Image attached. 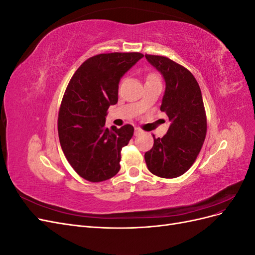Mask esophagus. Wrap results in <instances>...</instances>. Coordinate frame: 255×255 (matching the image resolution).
<instances>
[{
	"instance_id": "34e87169",
	"label": "esophagus",
	"mask_w": 255,
	"mask_h": 255,
	"mask_svg": "<svg viewBox=\"0 0 255 255\" xmlns=\"http://www.w3.org/2000/svg\"><path fill=\"white\" fill-rule=\"evenodd\" d=\"M142 132V130L139 128H135V132H134V134L137 136V135H139L140 133Z\"/></svg>"
}]
</instances>
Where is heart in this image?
I'll list each match as a JSON object with an SVG mask.
<instances>
[{
    "instance_id": "b5f03b06",
    "label": "heart",
    "mask_w": 255,
    "mask_h": 255,
    "mask_svg": "<svg viewBox=\"0 0 255 255\" xmlns=\"http://www.w3.org/2000/svg\"><path fill=\"white\" fill-rule=\"evenodd\" d=\"M157 79H158V76L156 74H153V73L146 76V80H157Z\"/></svg>"
}]
</instances>
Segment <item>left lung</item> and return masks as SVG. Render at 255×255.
Masks as SVG:
<instances>
[{"mask_svg":"<svg viewBox=\"0 0 255 255\" xmlns=\"http://www.w3.org/2000/svg\"><path fill=\"white\" fill-rule=\"evenodd\" d=\"M145 58L163 74L166 90L160 111L171 125L167 134L154 138L144 154L149 171L164 179H174L195 163L206 136L207 123L201 89L192 73L170 58L145 54Z\"/></svg>","mask_w":255,"mask_h":255,"instance_id":"1","label":"left lung"}]
</instances>
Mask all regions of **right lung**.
<instances>
[{
	"instance_id": "add662e5",
	"label": "right lung",
	"mask_w": 255,
	"mask_h": 255,
	"mask_svg": "<svg viewBox=\"0 0 255 255\" xmlns=\"http://www.w3.org/2000/svg\"><path fill=\"white\" fill-rule=\"evenodd\" d=\"M143 54L105 53L85 60L69 82L58 112L61 149L74 171L86 181L112 179L120 170L121 150L134 134V128L105 127L111 105L118 102L121 76Z\"/></svg>"
}]
</instances>
